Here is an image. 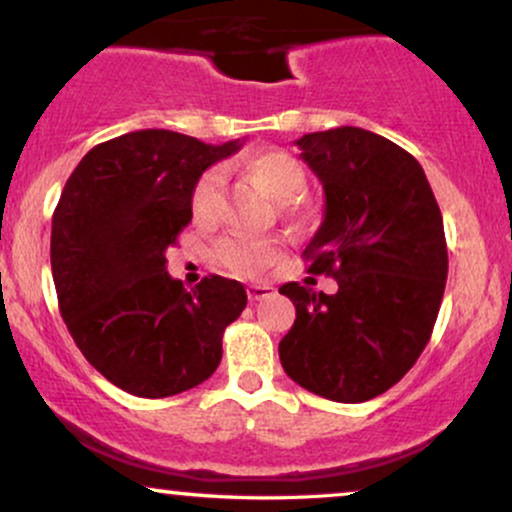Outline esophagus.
Segmentation results:
<instances>
[{
	"mask_svg": "<svg viewBox=\"0 0 512 512\" xmlns=\"http://www.w3.org/2000/svg\"><path fill=\"white\" fill-rule=\"evenodd\" d=\"M272 294H274L272 284H250L247 286V296H250V301H262Z\"/></svg>",
	"mask_w": 512,
	"mask_h": 512,
	"instance_id": "obj_1",
	"label": "esophagus"
}]
</instances>
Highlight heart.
I'll list each match as a JSON object with an SVG mask.
<instances>
[{
	"mask_svg": "<svg viewBox=\"0 0 512 512\" xmlns=\"http://www.w3.org/2000/svg\"><path fill=\"white\" fill-rule=\"evenodd\" d=\"M247 172L255 182H260L269 194L277 201H282L284 209L299 211V196L306 187V170L294 155L286 150H260L245 162ZM223 174L221 170H206L196 179L189 204L192 213L199 221L213 216L221 196ZM213 255L230 272L240 274V277H255V274L265 272L269 265L279 257V240L274 238H252V235H228L221 238L213 247Z\"/></svg>",
	"mask_w": 512,
	"mask_h": 512,
	"instance_id": "1",
	"label": "heart"
}]
</instances>
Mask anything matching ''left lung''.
Here are the masks:
<instances>
[{
	"mask_svg": "<svg viewBox=\"0 0 512 512\" xmlns=\"http://www.w3.org/2000/svg\"><path fill=\"white\" fill-rule=\"evenodd\" d=\"M296 145L325 194L303 260L311 274H333L338 291L279 289L296 306L279 359L303 389L362 403L401 381L428 345L447 282L442 213L420 162L384 136L340 126Z\"/></svg>",
	"mask_w": 512,
	"mask_h": 512,
	"instance_id": "8db88e82",
	"label": "left lung"
}]
</instances>
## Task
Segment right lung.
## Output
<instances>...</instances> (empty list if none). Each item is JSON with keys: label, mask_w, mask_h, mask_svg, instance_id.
<instances>
[{"label": "right lung", "mask_w": 512, "mask_h": 512, "mask_svg": "<svg viewBox=\"0 0 512 512\" xmlns=\"http://www.w3.org/2000/svg\"><path fill=\"white\" fill-rule=\"evenodd\" d=\"M240 148L133 131L89 150L60 194L50 230L60 313L87 362L133 396L189 391L221 364L245 286L211 274L184 289L165 252L192 221L196 179Z\"/></svg>", "instance_id": "obj_1"}]
</instances>
